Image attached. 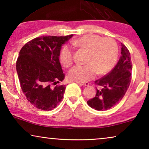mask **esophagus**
Listing matches in <instances>:
<instances>
[{"mask_svg":"<svg viewBox=\"0 0 149 149\" xmlns=\"http://www.w3.org/2000/svg\"><path fill=\"white\" fill-rule=\"evenodd\" d=\"M77 83H78L79 85H83V86H88V85H89V83H87V82H85V83H81V82H78V81H77Z\"/></svg>","mask_w":149,"mask_h":149,"instance_id":"esophagus-1","label":"esophagus"}]
</instances>
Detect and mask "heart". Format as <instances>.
<instances>
[{"mask_svg":"<svg viewBox=\"0 0 149 149\" xmlns=\"http://www.w3.org/2000/svg\"><path fill=\"white\" fill-rule=\"evenodd\" d=\"M73 45L88 51L87 64H77L69 72L71 80L84 83L93 79L97 73L104 74L109 72L115 64L118 46L113 38H102L95 34H87L73 42ZM60 60L63 66L70 67L74 62L71 47L64 45L60 53Z\"/></svg>","mask_w":149,"mask_h":149,"instance_id":"heart-1","label":"heart"}]
</instances>
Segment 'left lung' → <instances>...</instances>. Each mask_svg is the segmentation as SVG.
I'll return each mask as SVG.
<instances>
[{
  "label": "left lung",
  "instance_id": "obj_1",
  "mask_svg": "<svg viewBox=\"0 0 149 149\" xmlns=\"http://www.w3.org/2000/svg\"><path fill=\"white\" fill-rule=\"evenodd\" d=\"M121 56L113 70L95 83L102 88L87 102L96 111H106L115 107L125 95L132 79V61L127 48L121 43Z\"/></svg>",
  "mask_w": 149,
  "mask_h": 149
}]
</instances>
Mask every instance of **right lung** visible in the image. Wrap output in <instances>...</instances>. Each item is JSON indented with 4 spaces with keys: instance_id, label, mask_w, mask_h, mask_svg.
<instances>
[{
    "instance_id": "1",
    "label": "right lung",
    "mask_w": 149,
    "mask_h": 149,
    "mask_svg": "<svg viewBox=\"0 0 149 149\" xmlns=\"http://www.w3.org/2000/svg\"><path fill=\"white\" fill-rule=\"evenodd\" d=\"M72 36H40L20 50L16 62L20 86L28 101L38 109H54L64 97L66 87L58 85L65 77L59 57L62 45Z\"/></svg>"
}]
</instances>
